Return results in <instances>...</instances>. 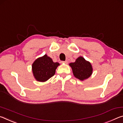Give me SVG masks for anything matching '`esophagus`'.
<instances>
[{
    "label": "esophagus",
    "mask_w": 123,
    "mask_h": 123,
    "mask_svg": "<svg viewBox=\"0 0 123 123\" xmlns=\"http://www.w3.org/2000/svg\"><path fill=\"white\" fill-rule=\"evenodd\" d=\"M62 63H64V64H68V61H67V60H65V61H62Z\"/></svg>",
    "instance_id": "34e87169"
}]
</instances>
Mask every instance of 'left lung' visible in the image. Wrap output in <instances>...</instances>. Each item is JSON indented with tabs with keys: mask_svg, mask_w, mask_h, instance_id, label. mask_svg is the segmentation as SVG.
Listing matches in <instances>:
<instances>
[{
	"mask_svg": "<svg viewBox=\"0 0 123 123\" xmlns=\"http://www.w3.org/2000/svg\"><path fill=\"white\" fill-rule=\"evenodd\" d=\"M69 65L74 76L80 80L88 79L92 74L93 69L91 63L82 57H79L74 63H70Z\"/></svg>",
	"mask_w": 123,
	"mask_h": 123,
	"instance_id": "1",
	"label": "left lung"
}]
</instances>
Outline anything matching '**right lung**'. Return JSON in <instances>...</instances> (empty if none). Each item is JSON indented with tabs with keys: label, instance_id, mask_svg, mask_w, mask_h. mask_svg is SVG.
<instances>
[{
	"label": "right lung",
	"instance_id": "obj_1",
	"mask_svg": "<svg viewBox=\"0 0 123 123\" xmlns=\"http://www.w3.org/2000/svg\"><path fill=\"white\" fill-rule=\"evenodd\" d=\"M59 63H54L52 58L45 54L43 57L37 58L32 64V72L37 81L44 82L47 81L54 75L55 70Z\"/></svg>",
	"mask_w": 123,
	"mask_h": 123
}]
</instances>
